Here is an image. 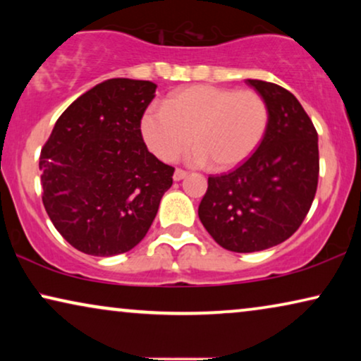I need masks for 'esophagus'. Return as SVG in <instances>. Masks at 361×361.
<instances>
[{"mask_svg":"<svg viewBox=\"0 0 361 361\" xmlns=\"http://www.w3.org/2000/svg\"><path fill=\"white\" fill-rule=\"evenodd\" d=\"M187 176H189V172H187V171H184V169H176V172H174V180H182V179H185Z\"/></svg>","mask_w":361,"mask_h":361,"instance_id":"34e87169","label":"esophagus"}]
</instances>
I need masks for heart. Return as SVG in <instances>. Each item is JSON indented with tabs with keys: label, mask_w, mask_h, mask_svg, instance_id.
I'll return each mask as SVG.
<instances>
[{
	"label": "heart",
	"mask_w": 361,
	"mask_h": 361,
	"mask_svg": "<svg viewBox=\"0 0 361 361\" xmlns=\"http://www.w3.org/2000/svg\"><path fill=\"white\" fill-rule=\"evenodd\" d=\"M269 105L256 90L194 85L171 93L164 108L151 106L141 118V135L162 161L179 157L194 137L189 159L212 161L225 171L245 162L263 142Z\"/></svg>",
	"instance_id": "b5f03b06"
}]
</instances>
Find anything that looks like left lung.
Segmentation results:
<instances>
[{
    "mask_svg": "<svg viewBox=\"0 0 361 361\" xmlns=\"http://www.w3.org/2000/svg\"><path fill=\"white\" fill-rule=\"evenodd\" d=\"M246 83L268 102V133L240 167L209 177L199 205L205 230L235 253L288 240L307 215L319 182L317 131L298 98L276 83Z\"/></svg>",
    "mask_w": 361,
    "mask_h": 361,
    "instance_id": "8db88e82",
    "label": "left lung"
}]
</instances>
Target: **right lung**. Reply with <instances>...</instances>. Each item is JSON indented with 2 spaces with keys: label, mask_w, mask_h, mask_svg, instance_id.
I'll list each match as a JSON object with an SVG mask.
<instances>
[{
  "label": "right lung",
  "mask_w": 361,
  "mask_h": 361,
  "mask_svg": "<svg viewBox=\"0 0 361 361\" xmlns=\"http://www.w3.org/2000/svg\"><path fill=\"white\" fill-rule=\"evenodd\" d=\"M156 83L110 78L59 116L41 151L42 204L59 233L92 256L130 251L145 238L174 167L147 151L141 118Z\"/></svg>",
  "instance_id": "1"
}]
</instances>
